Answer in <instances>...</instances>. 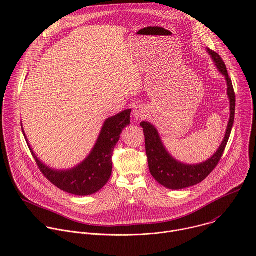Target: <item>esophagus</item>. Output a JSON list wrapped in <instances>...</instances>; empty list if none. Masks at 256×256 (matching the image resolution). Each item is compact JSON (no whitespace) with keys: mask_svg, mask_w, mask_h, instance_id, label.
<instances>
[{"mask_svg":"<svg viewBox=\"0 0 256 256\" xmlns=\"http://www.w3.org/2000/svg\"><path fill=\"white\" fill-rule=\"evenodd\" d=\"M146 112H146V108L142 105H138L134 109V116L136 118H142L144 116Z\"/></svg>","mask_w":256,"mask_h":256,"instance_id":"1","label":"esophagus"}]
</instances>
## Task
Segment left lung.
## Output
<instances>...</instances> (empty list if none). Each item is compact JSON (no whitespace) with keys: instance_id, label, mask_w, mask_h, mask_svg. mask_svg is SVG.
<instances>
[{"instance_id":"1","label":"left lung","mask_w":256,"mask_h":256,"mask_svg":"<svg viewBox=\"0 0 256 256\" xmlns=\"http://www.w3.org/2000/svg\"><path fill=\"white\" fill-rule=\"evenodd\" d=\"M206 52L212 56L218 72L226 79L227 94L230 100V120L224 140L218 151L210 159L200 164L181 163L174 159L166 150L157 128L148 122H140L146 138V153H147L148 157L150 172L161 186L169 190H177L194 186L206 178L222 158L233 128L236 99L232 81L229 78L226 64L221 56L210 48H206Z\"/></svg>"}]
</instances>
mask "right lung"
Here are the masks:
<instances>
[{
  "label": "right lung",
  "instance_id": "right-lung-1",
  "mask_svg": "<svg viewBox=\"0 0 256 256\" xmlns=\"http://www.w3.org/2000/svg\"><path fill=\"white\" fill-rule=\"evenodd\" d=\"M130 112L132 109H126L107 118L87 158L76 167L66 170H56L42 163L33 152L23 126L22 132L36 164L54 186L68 194L90 196L99 192L112 176V153L122 130L130 124Z\"/></svg>",
  "mask_w": 256,
  "mask_h": 256
}]
</instances>
